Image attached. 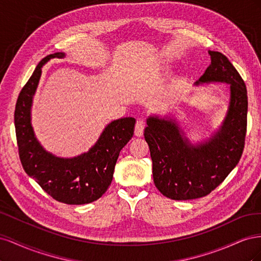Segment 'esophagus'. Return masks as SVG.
Returning <instances> with one entry per match:
<instances>
[{"mask_svg":"<svg viewBox=\"0 0 261 261\" xmlns=\"http://www.w3.org/2000/svg\"><path fill=\"white\" fill-rule=\"evenodd\" d=\"M146 128V124L143 120H138L135 125V135L137 137H141L144 135V130Z\"/></svg>","mask_w":261,"mask_h":261,"instance_id":"1","label":"esophagus"}]
</instances>
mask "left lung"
Returning <instances> with one entry per match:
<instances>
[{
  "label": "left lung",
  "mask_w": 261,
  "mask_h": 261,
  "mask_svg": "<svg viewBox=\"0 0 261 261\" xmlns=\"http://www.w3.org/2000/svg\"><path fill=\"white\" fill-rule=\"evenodd\" d=\"M211 64L196 85L230 84L231 99L225 120L208 141L192 146L181 137L174 121L149 117L145 139L152 160V174L159 192L174 200H191L209 195L238 165L247 130V89L228 59L209 51Z\"/></svg>",
  "instance_id": "obj_1"
}]
</instances>
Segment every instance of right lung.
<instances>
[{"mask_svg":"<svg viewBox=\"0 0 261 261\" xmlns=\"http://www.w3.org/2000/svg\"><path fill=\"white\" fill-rule=\"evenodd\" d=\"M63 57L64 53H54L42 59L22 87L15 107V130L19 159L27 174L57 201L84 204L99 199L111 185L117 158L132 139L136 121L124 117L110 123L88 152L72 159L46 152L31 127L30 108L42 65L50 59Z\"/></svg>","mask_w":261,"mask_h":261,"instance_id":"obj_1","label":"right lung"}]
</instances>
